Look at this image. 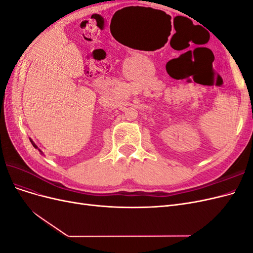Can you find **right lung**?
<instances>
[{
  "mask_svg": "<svg viewBox=\"0 0 253 253\" xmlns=\"http://www.w3.org/2000/svg\"><path fill=\"white\" fill-rule=\"evenodd\" d=\"M30 142H32V144L34 145V148H35V149H38V150H39V152L41 153V154H43V152H42V151H41L39 148H38V145H37V144H36V143H35V142H34L32 139H30Z\"/></svg>",
  "mask_w": 253,
  "mask_h": 253,
  "instance_id": "1",
  "label": "right lung"
}]
</instances>
